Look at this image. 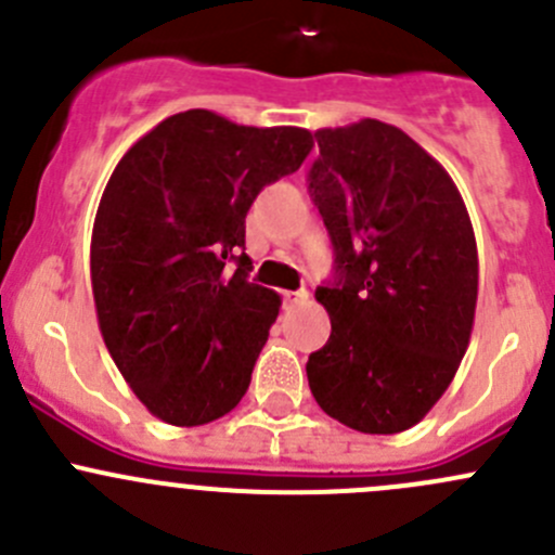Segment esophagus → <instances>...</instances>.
Listing matches in <instances>:
<instances>
[{"instance_id": "1", "label": "esophagus", "mask_w": 555, "mask_h": 555, "mask_svg": "<svg viewBox=\"0 0 555 555\" xmlns=\"http://www.w3.org/2000/svg\"><path fill=\"white\" fill-rule=\"evenodd\" d=\"M282 298H284V306H287V309H293V306H300V304H306V300H309V293H306V289H295V293H282Z\"/></svg>"}]
</instances>
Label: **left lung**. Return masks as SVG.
<instances>
[{"instance_id": "obj_1", "label": "left lung", "mask_w": 555, "mask_h": 555, "mask_svg": "<svg viewBox=\"0 0 555 555\" xmlns=\"http://www.w3.org/2000/svg\"><path fill=\"white\" fill-rule=\"evenodd\" d=\"M309 193L335 249L317 287L330 338L306 362L313 400L365 435L422 422L459 371L478 304V246L449 171L382 120L319 128Z\"/></svg>"}]
</instances>
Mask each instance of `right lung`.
I'll return each mask as SVG.
<instances>
[{
	"label": "right lung",
	"mask_w": 555,
	"mask_h": 555,
	"mask_svg": "<svg viewBox=\"0 0 555 555\" xmlns=\"http://www.w3.org/2000/svg\"><path fill=\"white\" fill-rule=\"evenodd\" d=\"M311 147L306 128L188 109L144 133L112 171L91 236L99 330L160 422L201 427L249 389L282 298L246 282V211Z\"/></svg>",
	"instance_id": "add662e5"
}]
</instances>
